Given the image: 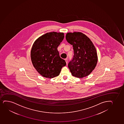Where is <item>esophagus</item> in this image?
<instances>
[{
  "label": "esophagus",
  "mask_w": 124,
  "mask_h": 124,
  "mask_svg": "<svg viewBox=\"0 0 124 124\" xmlns=\"http://www.w3.org/2000/svg\"><path fill=\"white\" fill-rule=\"evenodd\" d=\"M65 60L66 62V64H67V63H68V60H67V59H65Z\"/></svg>",
  "instance_id": "34e87169"
}]
</instances>
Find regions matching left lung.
Segmentation results:
<instances>
[{"mask_svg": "<svg viewBox=\"0 0 124 124\" xmlns=\"http://www.w3.org/2000/svg\"><path fill=\"white\" fill-rule=\"evenodd\" d=\"M66 39L73 47L74 55L69 63L73 76L82 78L91 73L97 64L98 56L94 45L90 39L81 32L68 33Z\"/></svg>", "mask_w": 124, "mask_h": 124, "instance_id": "1", "label": "left lung"}]
</instances>
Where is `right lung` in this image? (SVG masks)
Segmentation results:
<instances>
[{
    "instance_id": "1",
    "label": "right lung",
    "mask_w": 124,
    "mask_h": 124,
    "mask_svg": "<svg viewBox=\"0 0 124 124\" xmlns=\"http://www.w3.org/2000/svg\"><path fill=\"white\" fill-rule=\"evenodd\" d=\"M64 38V33L50 32L40 36L33 43L31 53L32 62L43 77L58 76L66 65L65 61L60 57L57 49Z\"/></svg>"
}]
</instances>
